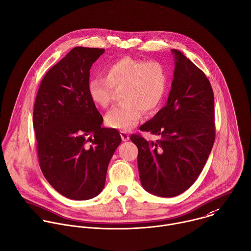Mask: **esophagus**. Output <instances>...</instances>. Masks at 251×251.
Returning a JSON list of instances; mask_svg holds the SVG:
<instances>
[{
    "mask_svg": "<svg viewBox=\"0 0 251 251\" xmlns=\"http://www.w3.org/2000/svg\"><path fill=\"white\" fill-rule=\"evenodd\" d=\"M120 134H121V137H122L123 141H126V140L129 139V134H128L126 131L121 130V131H120Z\"/></svg>",
    "mask_w": 251,
    "mask_h": 251,
    "instance_id": "obj_1",
    "label": "esophagus"
}]
</instances>
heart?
I'll use <instances>...</instances> for the list:
<instances>
[{"label":"heart","instance_id":"obj_1","mask_svg":"<svg viewBox=\"0 0 251 251\" xmlns=\"http://www.w3.org/2000/svg\"><path fill=\"white\" fill-rule=\"evenodd\" d=\"M168 86V74L157 61L123 57L105 70V77H91L87 92L91 101L106 108L114 97V88L123 89L121 105L106 115V124L117 129L128 130L141 119L142 113L151 114L162 103Z\"/></svg>","mask_w":251,"mask_h":251}]
</instances>
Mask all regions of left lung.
<instances>
[{"label":"left lung","instance_id":"8db88e82","mask_svg":"<svg viewBox=\"0 0 251 251\" xmlns=\"http://www.w3.org/2000/svg\"><path fill=\"white\" fill-rule=\"evenodd\" d=\"M172 51L176 68L167 105L139 127L161 138L147 141L140 133L130 135L138 148L141 184L161 197L176 196L195 182L216 135L209 79L179 51Z\"/></svg>","mask_w":251,"mask_h":251}]
</instances>
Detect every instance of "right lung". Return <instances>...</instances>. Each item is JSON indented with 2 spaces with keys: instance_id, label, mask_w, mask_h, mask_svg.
Listing matches in <instances>:
<instances>
[{
  "instance_id": "obj_1",
  "label": "right lung",
  "mask_w": 251,
  "mask_h": 251,
  "mask_svg": "<svg viewBox=\"0 0 251 251\" xmlns=\"http://www.w3.org/2000/svg\"><path fill=\"white\" fill-rule=\"evenodd\" d=\"M105 52L74 48L43 77L34 104L33 127L40 169L62 195L87 200L104 188L108 165L122 142L89 98L92 64Z\"/></svg>"
}]
</instances>
